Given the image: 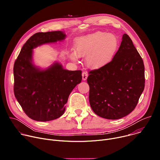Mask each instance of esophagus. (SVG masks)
I'll return each instance as SVG.
<instances>
[{
    "label": "esophagus",
    "mask_w": 160,
    "mask_h": 160,
    "mask_svg": "<svg viewBox=\"0 0 160 160\" xmlns=\"http://www.w3.org/2000/svg\"><path fill=\"white\" fill-rule=\"evenodd\" d=\"M87 77H88V73L85 72H83V73H82V79L83 80H87Z\"/></svg>",
    "instance_id": "34e87169"
}]
</instances>
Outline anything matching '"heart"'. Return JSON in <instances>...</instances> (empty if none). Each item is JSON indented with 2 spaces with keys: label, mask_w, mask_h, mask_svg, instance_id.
Segmentation results:
<instances>
[{
  "label": "heart",
  "mask_w": 160,
  "mask_h": 160,
  "mask_svg": "<svg viewBox=\"0 0 160 160\" xmlns=\"http://www.w3.org/2000/svg\"><path fill=\"white\" fill-rule=\"evenodd\" d=\"M118 45L117 37L112 33L98 31L77 38L75 51L80 57H87L88 64L94 68L102 67L109 62L115 54ZM77 60L75 54L71 55Z\"/></svg>",
  "instance_id": "obj_1"
}]
</instances>
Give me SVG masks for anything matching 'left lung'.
<instances>
[{"mask_svg":"<svg viewBox=\"0 0 160 160\" xmlns=\"http://www.w3.org/2000/svg\"><path fill=\"white\" fill-rule=\"evenodd\" d=\"M89 102L97 115L117 120L130 114L144 89L143 60L127 34L112 60L88 72Z\"/></svg>","mask_w":160,"mask_h":160,"instance_id":"8db88e82","label":"left lung"}]
</instances>
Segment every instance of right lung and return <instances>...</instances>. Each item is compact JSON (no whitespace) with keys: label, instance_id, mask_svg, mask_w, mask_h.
Wrapping results in <instances>:
<instances>
[{"label":"right lung","instance_id":"right-lung-1","mask_svg":"<svg viewBox=\"0 0 160 160\" xmlns=\"http://www.w3.org/2000/svg\"><path fill=\"white\" fill-rule=\"evenodd\" d=\"M65 36L61 31L35 33L24 44L14 62V96L32 120L47 122L62 116L68 96L82 81L81 70H64L58 63L46 70H40L32 62L33 48L64 40Z\"/></svg>","mask_w":160,"mask_h":160}]
</instances>
